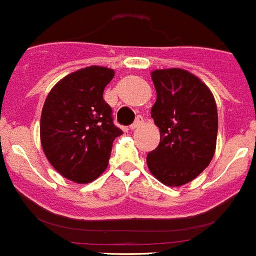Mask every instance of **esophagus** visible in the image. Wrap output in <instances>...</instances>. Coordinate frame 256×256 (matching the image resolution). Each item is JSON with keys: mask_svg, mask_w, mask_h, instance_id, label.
I'll list each match as a JSON object with an SVG mask.
<instances>
[{"mask_svg": "<svg viewBox=\"0 0 256 256\" xmlns=\"http://www.w3.org/2000/svg\"><path fill=\"white\" fill-rule=\"evenodd\" d=\"M142 123H144L142 118H141V116H138V118H137V119H136V122H134V123H133L132 126H130V130H137V128H138V126H142Z\"/></svg>", "mask_w": 256, "mask_h": 256, "instance_id": "34e87169", "label": "esophagus"}]
</instances>
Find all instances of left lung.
Listing matches in <instances>:
<instances>
[{
	"label": "left lung",
	"instance_id": "obj_1",
	"mask_svg": "<svg viewBox=\"0 0 256 256\" xmlns=\"http://www.w3.org/2000/svg\"><path fill=\"white\" fill-rule=\"evenodd\" d=\"M157 99L152 118L160 128L158 146L146 156L154 178L179 187L200 175L216 152L218 116L208 86L180 68L152 72Z\"/></svg>",
	"mask_w": 256,
	"mask_h": 256
}]
</instances>
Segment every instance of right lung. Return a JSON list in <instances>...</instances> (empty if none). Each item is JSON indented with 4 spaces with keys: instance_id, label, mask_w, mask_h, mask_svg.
Masks as SVG:
<instances>
[{
    "instance_id": "obj_1",
    "label": "right lung",
    "mask_w": 256,
    "mask_h": 256,
    "mask_svg": "<svg viewBox=\"0 0 256 256\" xmlns=\"http://www.w3.org/2000/svg\"><path fill=\"white\" fill-rule=\"evenodd\" d=\"M114 76V69L98 65L76 70L57 82L44 102L43 152L54 170L74 183L85 184L102 175L114 140L123 134L103 99Z\"/></svg>"
}]
</instances>
